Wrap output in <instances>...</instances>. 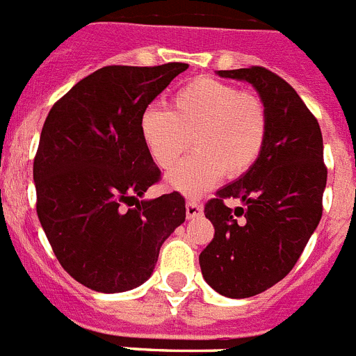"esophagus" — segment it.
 <instances>
[{
  "mask_svg": "<svg viewBox=\"0 0 356 356\" xmlns=\"http://www.w3.org/2000/svg\"><path fill=\"white\" fill-rule=\"evenodd\" d=\"M185 213H187V219L200 217L201 213H203V207H201L197 201H187V205H185Z\"/></svg>",
  "mask_w": 356,
  "mask_h": 356,
  "instance_id": "esophagus-1",
  "label": "esophagus"
}]
</instances>
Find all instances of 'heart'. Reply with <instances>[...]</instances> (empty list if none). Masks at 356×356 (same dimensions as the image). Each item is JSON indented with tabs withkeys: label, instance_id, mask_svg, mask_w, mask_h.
Returning <instances> with one entry per match:
<instances>
[{
	"label": "heart",
	"instance_id": "heart-1",
	"mask_svg": "<svg viewBox=\"0 0 356 356\" xmlns=\"http://www.w3.org/2000/svg\"><path fill=\"white\" fill-rule=\"evenodd\" d=\"M140 137L156 168L169 171L193 146L196 153L169 172V187L197 197L222 175L253 168L267 139V110L257 94L216 78H197L172 96L169 112L147 108Z\"/></svg>",
	"mask_w": 356,
	"mask_h": 356
}]
</instances>
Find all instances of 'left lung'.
<instances>
[{"mask_svg":"<svg viewBox=\"0 0 356 356\" xmlns=\"http://www.w3.org/2000/svg\"><path fill=\"white\" fill-rule=\"evenodd\" d=\"M217 74L257 89L267 110V139L253 168L205 205L216 234L200 266L216 292L251 298L284 280L301 257L323 216L328 171L319 122L284 78L259 65ZM228 197H241L247 209H228Z\"/></svg>","mask_w":356,"mask_h":356,"instance_id":"1","label":"left lung"}]
</instances>
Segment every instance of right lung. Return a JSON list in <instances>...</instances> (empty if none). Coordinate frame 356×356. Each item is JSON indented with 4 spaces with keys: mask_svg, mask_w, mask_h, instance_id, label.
Here are the masks:
<instances>
[{
    "mask_svg": "<svg viewBox=\"0 0 356 356\" xmlns=\"http://www.w3.org/2000/svg\"><path fill=\"white\" fill-rule=\"evenodd\" d=\"M187 67L106 65L78 81L44 121L33 160L37 216L60 266L92 291L143 285L163 241L185 221L180 193L140 200L160 169L139 124Z\"/></svg>",
    "mask_w": 356,
    "mask_h": 356,
    "instance_id": "obj_1",
    "label": "right lung"
}]
</instances>
